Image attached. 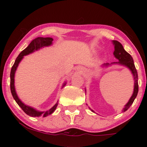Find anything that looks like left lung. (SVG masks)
<instances>
[{
    "mask_svg": "<svg viewBox=\"0 0 147 147\" xmlns=\"http://www.w3.org/2000/svg\"><path fill=\"white\" fill-rule=\"evenodd\" d=\"M112 43L114 45L115 48L113 55L119 61L113 62V63H111V64H109V63H104L101 65V67H108L110 66L111 65H113V64H118V65L125 66L127 68H129L130 71L131 72L133 77V80H134V88H133V94L132 95H131V98L129 99V102L126 103L125 106H124V109H122V111L123 113L125 112V111H126L129 109L130 106L132 105L133 102H134L135 99L137 97L138 92V76L137 70H136V67H135L133 59L132 57L131 56V55L128 53V52L124 50L122 45L119 42H118L117 41H113ZM89 109H90V110H91V111L94 112V111H92L90 108H89Z\"/></svg>",
    "mask_w": 147,
    "mask_h": 147,
    "instance_id": "obj_1",
    "label": "left lung"
}]
</instances>
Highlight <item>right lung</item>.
I'll list each match as a JSON object with an SVG mask.
<instances>
[{
    "label": "right lung",
    "instance_id": "obj_1",
    "mask_svg": "<svg viewBox=\"0 0 147 147\" xmlns=\"http://www.w3.org/2000/svg\"><path fill=\"white\" fill-rule=\"evenodd\" d=\"M52 41H53V38H50V37H45V38H44V37H37V38H34L31 41L29 45L19 54L17 58L16 59V61H15L12 68L11 69V72H10V89H11V95L14 97V100L18 104V105L21 108L22 110L24 111L27 115L31 116V117H41V116H42V117H47L49 115H51L54 111L56 110L57 106L58 105V102L52 106L51 109L45 111H39L34 109L33 107L25 104L24 103L21 102V99L18 98L17 94H16L14 86L15 72L16 71V69H17L18 65H19L20 62L21 61L24 56L30 55V54L37 51V50L44 48V47L50 46L52 44ZM65 84H66V82H65V83L63 84L62 88Z\"/></svg>",
    "mask_w": 147,
    "mask_h": 147
}]
</instances>
